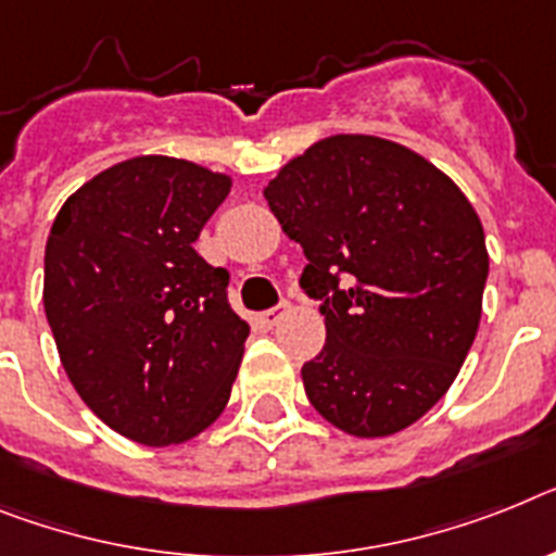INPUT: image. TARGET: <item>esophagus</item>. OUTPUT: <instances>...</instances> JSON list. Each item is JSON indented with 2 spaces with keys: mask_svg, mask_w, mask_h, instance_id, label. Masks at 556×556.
<instances>
[{
  "mask_svg": "<svg viewBox=\"0 0 556 556\" xmlns=\"http://www.w3.org/2000/svg\"><path fill=\"white\" fill-rule=\"evenodd\" d=\"M286 314H288V302H282V305L263 311V314H260V321H263L265 328H274V325H279V319H282Z\"/></svg>",
  "mask_w": 556,
  "mask_h": 556,
  "instance_id": "esophagus-1",
  "label": "esophagus"
}]
</instances>
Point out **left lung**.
Segmentation results:
<instances>
[{"instance_id":"8db88e82","label":"left lung","mask_w":556,"mask_h":556,"mask_svg":"<svg viewBox=\"0 0 556 556\" xmlns=\"http://www.w3.org/2000/svg\"><path fill=\"white\" fill-rule=\"evenodd\" d=\"M302 245L325 348L302 381L316 413L356 438L415 424L458 376L480 325L486 237L450 177L401 143L333 135L265 186Z\"/></svg>"}]
</instances>
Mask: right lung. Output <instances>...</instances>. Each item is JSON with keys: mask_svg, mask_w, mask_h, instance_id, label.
I'll return each instance as SVG.
<instances>
[{"mask_svg": "<svg viewBox=\"0 0 556 556\" xmlns=\"http://www.w3.org/2000/svg\"><path fill=\"white\" fill-rule=\"evenodd\" d=\"M231 177L141 155L70 194L45 249V314L76 393L147 446L184 444L223 413L249 325L228 270L194 251Z\"/></svg>", "mask_w": 556, "mask_h": 556, "instance_id": "right-lung-1", "label": "right lung"}]
</instances>
